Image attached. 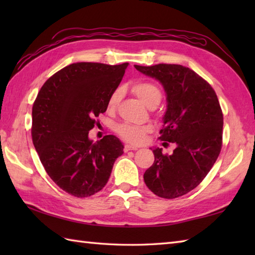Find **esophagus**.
I'll return each instance as SVG.
<instances>
[{
  "label": "esophagus",
  "mask_w": 255,
  "mask_h": 255,
  "mask_svg": "<svg viewBox=\"0 0 255 255\" xmlns=\"http://www.w3.org/2000/svg\"><path fill=\"white\" fill-rule=\"evenodd\" d=\"M130 150H138V147H134V145L131 144H126L125 145V151H130Z\"/></svg>",
  "instance_id": "1"
}]
</instances>
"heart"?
<instances>
[{
	"label": "heart",
	"instance_id": "heart-1",
	"mask_svg": "<svg viewBox=\"0 0 255 255\" xmlns=\"http://www.w3.org/2000/svg\"><path fill=\"white\" fill-rule=\"evenodd\" d=\"M132 91L138 99L149 108H154L155 106H158L162 99V92L160 88L152 82H145V81L137 82L132 86ZM121 99L122 90L117 89L114 91L110 99H108V110H115ZM150 130V126H137V125L132 124H122L117 128V131L121 134V137L132 143L142 142L145 133Z\"/></svg>",
	"mask_w": 255,
	"mask_h": 255
}]
</instances>
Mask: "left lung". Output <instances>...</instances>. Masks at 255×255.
Here are the masks:
<instances>
[{"label": "left lung", "instance_id": "8db88e82", "mask_svg": "<svg viewBox=\"0 0 255 255\" xmlns=\"http://www.w3.org/2000/svg\"><path fill=\"white\" fill-rule=\"evenodd\" d=\"M134 68L163 86L166 112L159 139L176 144L172 154L151 149L154 162L144 172V183L159 197L183 196L199 185L220 153L224 116L218 97L208 82L181 64Z\"/></svg>", "mask_w": 255, "mask_h": 255}]
</instances>
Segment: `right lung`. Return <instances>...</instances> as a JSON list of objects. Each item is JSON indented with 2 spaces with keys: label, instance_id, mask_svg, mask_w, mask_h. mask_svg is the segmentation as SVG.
<instances>
[{
  "label": "right lung",
  "instance_id": "add662e5",
  "mask_svg": "<svg viewBox=\"0 0 255 255\" xmlns=\"http://www.w3.org/2000/svg\"><path fill=\"white\" fill-rule=\"evenodd\" d=\"M129 63L77 62L48 79L32 105V143L47 174L75 197L100 192L124 153L121 140L89 138Z\"/></svg>",
  "mask_w": 255,
  "mask_h": 255
}]
</instances>
